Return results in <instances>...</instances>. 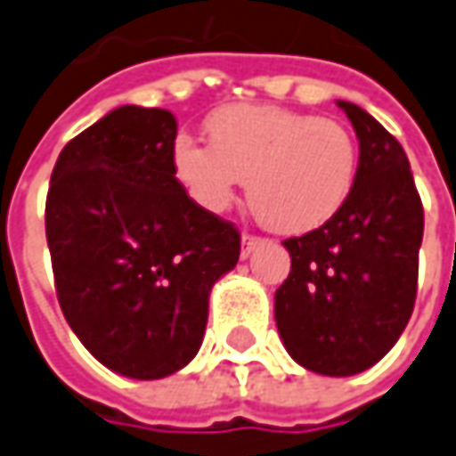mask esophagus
<instances>
[{
	"label": "esophagus",
	"mask_w": 456,
	"mask_h": 456,
	"mask_svg": "<svg viewBox=\"0 0 456 456\" xmlns=\"http://www.w3.org/2000/svg\"><path fill=\"white\" fill-rule=\"evenodd\" d=\"M256 246H261V238L258 235H243V240H240V258H248L250 253L256 250Z\"/></svg>",
	"instance_id": "1"
}]
</instances>
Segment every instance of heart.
I'll return each mask as SVG.
<instances>
[{
    "instance_id": "1",
    "label": "heart",
    "mask_w": 456,
    "mask_h": 456,
    "mask_svg": "<svg viewBox=\"0 0 456 456\" xmlns=\"http://www.w3.org/2000/svg\"><path fill=\"white\" fill-rule=\"evenodd\" d=\"M210 145L180 135L173 173L206 210L231 206L243 180L256 218L271 231H316L346 206L359 173V145L334 120L286 107L233 105L206 122Z\"/></svg>"
}]
</instances>
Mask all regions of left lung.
I'll list each match as a JSON object with an SVG mask.
<instances>
[{
    "label": "left lung",
    "instance_id": "left-lung-1",
    "mask_svg": "<svg viewBox=\"0 0 456 456\" xmlns=\"http://www.w3.org/2000/svg\"><path fill=\"white\" fill-rule=\"evenodd\" d=\"M359 137L346 206L283 240L291 273L276 291V326L296 363L323 377L362 374L402 336L417 298L424 208L399 140L338 100Z\"/></svg>",
    "mask_w": 456,
    "mask_h": 456
}]
</instances>
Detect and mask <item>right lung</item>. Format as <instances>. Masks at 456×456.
<instances>
[{
    "label": "right lung",
    "instance_id": "add662e5",
    "mask_svg": "<svg viewBox=\"0 0 456 456\" xmlns=\"http://www.w3.org/2000/svg\"><path fill=\"white\" fill-rule=\"evenodd\" d=\"M175 115L125 105L72 137L52 170L45 228L69 329L107 369L163 379L203 344L213 283L240 233L173 173Z\"/></svg>",
    "mask_w": 456,
    "mask_h": 456
}]
</instances>
